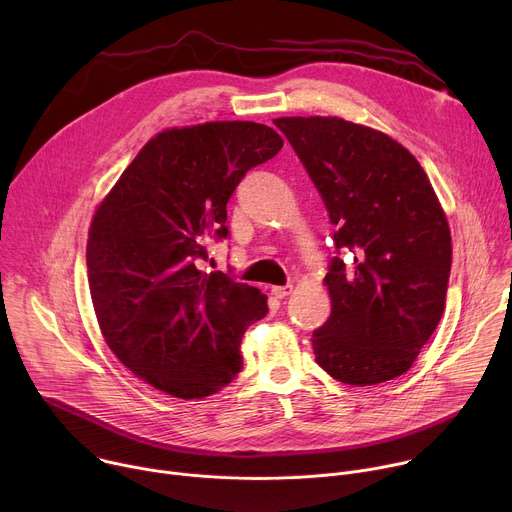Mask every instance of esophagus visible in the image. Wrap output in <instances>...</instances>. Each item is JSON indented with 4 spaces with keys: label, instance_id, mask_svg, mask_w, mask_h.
Listing matches in <instances>:
<instances>
[{
    "label": "esophagus",
    "instance_id": "1",
    "mask_svg": "<svg viewBox=\"0 0 512 512\" xmlns=\"http://www.w3.org/2000/svg\"><path fill=\"white\" fill-rule=\"evenodd\" d=\"M291 285H275V287H271V294L277 298V300H283V298H287L289 294H291Z\"/></svg>",
    "mask_w": 512,
    "mask_h": 512
}]
</instances>
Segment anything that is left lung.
Here are the masks:
<instances>
[{"label":"left lung","instance_id":"left-lung-1","mask_svg":"<svg viewBox=\"0 0 512 512\" xmlns=\"http://www.w3.org/2000/svg\"><path fill=\"white\" fill-rule=\"evenodd\" d=\"M273 123L336 227L316 362L346 385L391 381L411 369L446 308L452 237L442 204L419 162L381 131L338 117Z\"/></svg>","mask_w":512,"mask_h":512}]
</instances>
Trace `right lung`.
Listing matches in <instances>:
<instances>
[{
    "label": "right lung",
    "instance_id": "1",
    "mask_svg": "<svg viewBox=\"0 0 512 512\" xmlns=\"http://www.w3.org/2000/svg\"><path fill=\"white\" fill-rule=\"evenodd\" d=\"M283 139L253 121L168 129L143 145L97 208L89 287L105 342L152 387L202 399L243 369L241 338L267 296L223 271H200L204 243L229 237L227 202Z\"/></svg>",
    "mask_w": 512,
    "mask_h": 512
}]
</instances>
